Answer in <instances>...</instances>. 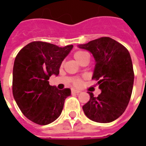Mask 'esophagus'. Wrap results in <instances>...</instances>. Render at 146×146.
I'll return each mask as SVG.
<instances>
[{
  "label": "esophagus",
  "instance_id": "34e87169",
  "mask_svg": "<svg viewBox=\"0 0 146 146\" xmlns=\"http://www.w3.org/2000/svg\"><path fill=\"white\" fill-rule=\"evenodd\" d=\"M80 90H78V89H72V93H80Z\"/></svg>",
  "mask_w": 146,
  "mask_h": 146
}]
</instances>
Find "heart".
<instances>
[{"mask_svg": "<svg viewBox=\"0 0 146 146\" xmlns=\"http://www.w3.org/2000/svg\"><path fill=\"white\" fill-rule=\"evenodd\" d=\"M86 55H88V54H87L86 52L82 51V50H79V51H76V52L73 54V57L75 58V60L78 62V63H80V60H81L83 57H86ZM74 83H75L76 86H80V85L82 84V80H80V79H79V78H77V79H76L75 80Z\"/></svg>", "mask_w": 146, "mask_h": 146, "instance_id": "1", "label": "heart"}]
</instances>
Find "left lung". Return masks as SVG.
<instances>
[{"instance_id":"left-lung-1","label":"left lung","mask_w":146,"mask_h":146,"mask_svg":"<svg viewBox=\"0 0 146 146\" xmlns=\"http://www.w3.org/2000/svg\"><path fill=\"white\" fill-rule=\"evenodd\" d=\"M89 50L96 65L92 79L98 80L102 93L82 106L87 117L95 122H112L124 112L131 97L134 73L131 57L123 45L109 37H102L89 43L79 44Z\"/></svg>"}]
</instances>
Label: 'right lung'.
<instances>
[{
	"mask_svg": "<svg viewBox=\"0 0 146 146\" xmlns=\"http://www.w3.org/2000/svg\"><path fill=\"white\" fill-rule=\"evenodd\" d=\"M73 45L58 47L33 42L19 50L13 70V95L22 113L29 120L47 125L59 117L70 89L60 90L49 85L50 76L59 69Z\"/></svg>",
	"mask_w": 146,
	"mask_h": 146,
	"instance_id": "1",
	"label": "right lung"
}]
</instances>
